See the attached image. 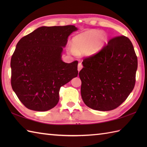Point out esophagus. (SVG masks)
<instances>
[{
    "instance_id": "esophagus-1",
    "label": "esophagus",
    "mask_w": 147,
    "mask_h": 147,
    "mask_svg": "<svg viewBox=\"0 0 147 147\" xmlns=\"http://www.w3.org/2000/svg\"><path fill=\"white\" fill-rule=\"evenodd\" d=\"M82 68H83L82 64L81 63V62H79L78 65V71H80L81 69H82Z\"/></svg>"
}]
</instances>
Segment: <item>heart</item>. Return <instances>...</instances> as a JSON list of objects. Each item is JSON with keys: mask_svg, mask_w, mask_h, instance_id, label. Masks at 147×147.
Segmentation results:
<instances>
[{"mask_svg": "<svg viewBox=\"0 0 147 147\" xmlns=\"http://www.w3.org/2000/svg\"><path fill=\"white\" fill-rule=\"evenodd\" d=\"M107 35L100 31L90 30L74 36L73 45H68L67 50L74 55L86 54L95 55L101 51L107 41Z\"/></svg>", "mask_w": 147, "mask_h": 147, "instance_id": "1", "label": "heart"}]
</instances>
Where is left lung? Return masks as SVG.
I'll use <instances>...</instances> for the list:
<instances>
[{
	"instance_id": "8db88e82",
	"label": "left lung",
	"mask_w": 147,
	"mask_h": 147,
	"mask_svg": "<svg viewBox=\"0 0 147 147\" xmlns=\"http://www.w3.org/2000/svg\"><path fill=\"white\" fill-rule=\"evenodd\" d=\"M80 71L84 103L96 111L115 109L126 100L135 85L138 60L126 36L112 38L97 54L86 57Z\"/></svg>"
}]
</instances>
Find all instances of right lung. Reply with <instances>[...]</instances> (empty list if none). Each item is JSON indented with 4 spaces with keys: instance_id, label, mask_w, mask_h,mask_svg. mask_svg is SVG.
<instances>
[{
    "instance_id": "obj_1",
    "label": "right lung",
    "mask_w": 147,
    "mask_h": 147,
    "mask_svg": "<svg viewBox=\"0 0 147 147\" xmlns=\"http://www.w3.org/2000/svg\"><path fill=\"white\" fill-rule=\"evenodd\" d=\"M73 25L42 26L23 37L11 61V86L18 98L30 110L47 111L59 100L61 87L77 77V61L61 59Z\"/></svg>"
}]
</instances>
